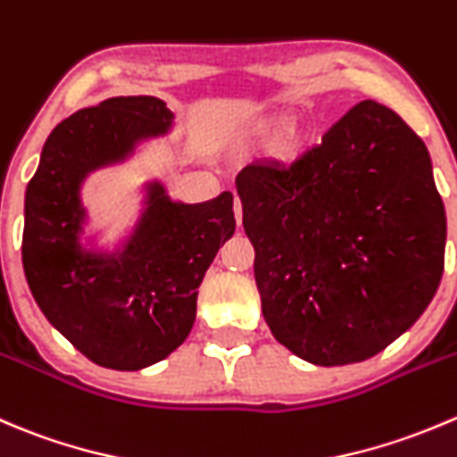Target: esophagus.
<instances>
[{"label":"esophagus","mask_w":457,"mask_h":457,"mask_svg":"<svg viewBox=\"0 0 457 457\" xmlns=\"http://www.w3.org/2000/svg\"><path fill=\"white\" fill-rule=\"evenodd\" d=\"M234 216H237V223L241 225L243 223V205L238 198H234Z\"/></svg>","instance_id":"esophagus-1"}]
</instances>
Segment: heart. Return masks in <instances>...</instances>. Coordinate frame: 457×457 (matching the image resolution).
I'll return each mask as SVG.
<instances>
[{
	"label": "heart",
	"instance_id": "obj_1",
	"mask_svg": "<svg viewBox=\"0 0 457 457\" xmlns=\"http://www.w3.org/2000/svg\"><path fill=\"white\" fill-rule=\"evenodd\" d=\"M287 125V118H274L265 129H278V127ZM310 143V136L308 131H303L301 127H287L281 136V143H278V154L286 158H295L308 147Z\"/></svg>",
	"mask_w": 457,
	"mask_h": 457
}]
</instances>
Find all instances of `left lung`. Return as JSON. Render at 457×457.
Here are the masks:
<instances>
[{
    "label": "left lung",
    "instance_id": "1",
    "mask_svg": "<svg viewBox=\"0 0 457 457\" xmlns=\"http://www.w3.org/2000/svg\"><path fill=\"white\" fill-rule=\"evenodd\" d=\"M263 317L317 366L364 361L409 330L445 270L427 145L388 106H353L290 165L237 176Z\"/></svg>",
    "mask_w": 457,
    "mask_h": 457
}]
</instances>
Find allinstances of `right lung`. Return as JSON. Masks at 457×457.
I'll return each mask as SVG.
<instances>
[{
  "label": "right lung",
  "mask_w": 457,
  "mask_h": 457,
  "mask_svg": "<svg viewBox=\"0 0 457 457\" xmlns=\"http://www.w3.org/2000/svg\"><path fill=\"white\" fill-rule=\"evenodd\" d=\"M170 120L165 102L152 96L75 111L51 131L26 189L21 261L30 292L44 317L104 369H145L187 339L198 286L237 228L229 192L183 205L154 183L120 259L82 252V179L125 158L136 140L165 134Z\"/></svg>",
  "instance_id": "right-lung-1"
}]
</instances>
